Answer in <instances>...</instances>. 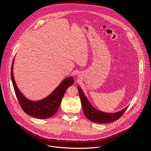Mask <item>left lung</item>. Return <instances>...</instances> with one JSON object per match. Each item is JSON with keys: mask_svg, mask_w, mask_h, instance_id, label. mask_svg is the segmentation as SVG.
Returning <instances> with one entry per match:
<instances>
[{"mask_svg": "<svg viewBox=\"0 0 151 151\" xmlns=\"http://www.w3.org/2000/svg\"><path fill=\"white\" fill-rule=\"evenodd\" d=\"M78 90L79 94L81 104L84 114L90 121L93 122L103 124L114 122L118 119L128 108L127 106L122 110L113 114L106 113L98 111L97 109H95L90 104L87 97L85 96L82 89L80 88V87H79V86H78Z\"/></svg>", "mask_w": 151, "mask_h": 151, "instance_id": "8db88e82", "label": "left lung"}]
</instances>
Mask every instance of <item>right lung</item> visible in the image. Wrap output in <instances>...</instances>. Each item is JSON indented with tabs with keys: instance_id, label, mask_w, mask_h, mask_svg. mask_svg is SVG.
<instances>
[{
	"instance_id": "1",
	"label": "right lung",
	"mask_w": 151,
	"mask_h": 151,
	"mask_svg": "<svg viewBox=\"0 0 151 151\" xmlns=\"http://www.w3.org/2000/svg\"><path fill=\"white\" fill-rule=\"evenodd\" d=\"M14 59L11 66V76L17 98L23 110L28 115L40 119H46L58 111L61 100L67 89L74 83L72 76L64 79L51 94L39 101H32L25 97L18 88L13 74Z\"/></svg>"
}]
</instances>
